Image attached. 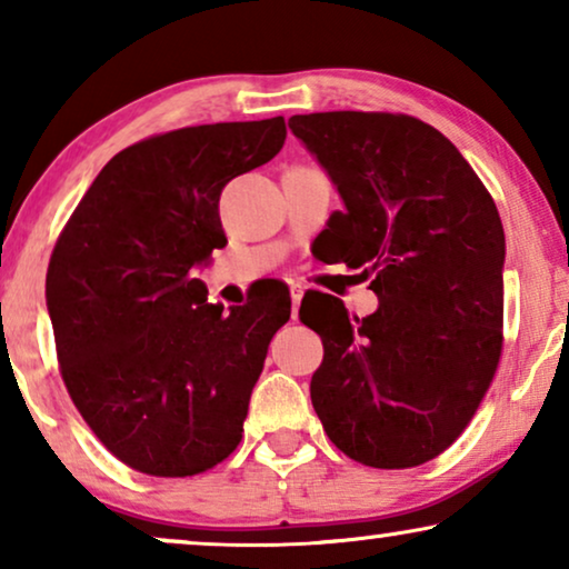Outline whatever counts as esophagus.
Wrapping results in <instances>:
<instances>
[{
  "label": "esophagus",
  "mask_w": 569,
  "mask_h": 569,
  "mask_svg": "<svg viewBox=\"0 0 569 569\" xmlns=\"http://www.w3.org/2000/svg\"><path fill=\"white\" fill-rule=\"evenodd\" d=\"M302 295H306V290H302V287H292V290H290V298H292V321H298V308H300Z\"/></svg>",
  "instance_id": "obj_1"
}]
</instances>
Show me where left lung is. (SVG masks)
<instances>
[{"instance_id":"1","label":"left lung","mask_w":569,"mask_h":569,"mask_svg":"<svg viewBox=\"0 0 569 569\" xmlns=\"http://www.w3.org/2000/svg\"><path fill=\"white\" fill-rule=\"evenodd\" d=\"M292 134L337 186L323 236L365 267L368 318L326 298L310 401L341 453L409 469L453 446L502 352L505 232L473 168L430 123L403 113L292 116Z\"/></svg>"}]
</instances>
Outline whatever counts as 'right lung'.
Segmentation results:
<instances>
[{"instance_id": "1", "label": "right lung", "mask_w": 569, "mask_h": 569, "mask_svg": "<svg viewBox=\"0 0 569 569\" xmlns=\"http://www.w3.org/2000/svg\"><path fill=\"white\" fill-rule=\"evenodd\" d=\"M284 119L186 127L100 170L46 274L61 378L131 469L193 477L238 448L269 341L290 302L222 310L193 279L228 243L220 193L282 150Z\"/></svg>"}]
</instances>
